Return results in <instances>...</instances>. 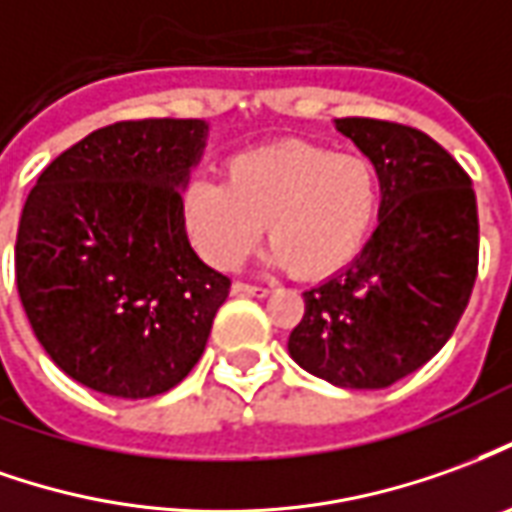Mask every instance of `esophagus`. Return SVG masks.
I'll return each instance as SVG.
<instances>
[{
    "instance_id": "1",
    "label": "esophagus",
    "mask_w": 512,
    "mask_h": 512,
    "mask_svg": "<svg viewBox=\"0 0 512 512\" xmlns=\"http://www.w3.org/2000/svg\"><path fill=\"white\" fill-rule=\"evenodd\" d=\"M232 293H238V296H268V288L263 285H249V282H235L232 285Z\"/></svg>"
}]
</instances>
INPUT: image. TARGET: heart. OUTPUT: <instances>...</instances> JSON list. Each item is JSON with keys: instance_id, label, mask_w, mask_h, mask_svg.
<instances>
[{"instance_id": "1", "label": "heart", "mask_w": 512, "mask_h": 512, "mask_svg": "<svg viewBox=\"0 0 512 512\" xmlns=\"http://www.w3.org/2000/svg\"><path fill=\"white\" fill-rule=\"evenodd\" d=\"M380 202V174L368 157L285 141L232 155L224 182L191 180L180 210L188 241L210 266H238L266 221L268 257L302 280H318L360 255Z\"/></svg>"}]
</instances>
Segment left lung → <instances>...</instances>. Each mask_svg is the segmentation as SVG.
<instances>
[{
	"label": "left lung",
	"mask_w": 512,
	"mask_h": 512,
	"mask_svg": "<svg viewBox=\"0 0 512 512\" xmlns=\"http://www.w3.org/2000/svg\"><path fill=\"white\" fill-rule=\"evenodd\" d=\"M335 130L380 174V224L349 266L302 293L288 352L338 388L377 391L452 338L477 280V196L427 132L380 119H335Z\"/></svg>",
	"instance_id": "left-lung-1"
}]
</instances>
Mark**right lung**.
<instances>
[{
	"label": "right lung",
	"mask_w": 512,
	"mask_h": 512,
	"mask_svg": "<svg viewBox=\"0 0 512 512\" xmlns=\"http://www.w3.org/2000/svg\"><path fill=\"white\" fill-rule=\"evenodd\" d=\"M205 138L202 119L110 124L55 157L24 202L21 305L46 355L85 388L149 399L205 352L230 293L182 227Z\"/></svg>",
	"instance_id": "1"
}]
</instances>
